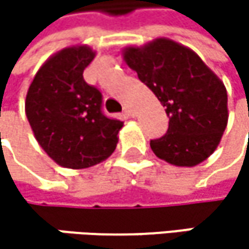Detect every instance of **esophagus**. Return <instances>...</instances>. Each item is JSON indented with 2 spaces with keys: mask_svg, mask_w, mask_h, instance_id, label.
<instances>
[{
  "mask_svg": "<svg viewBox=\"0 0 249 249\" xmlns=\"http://www.w3.org/2000/svg\"><path fill=\"white\" fill-rule=\"evenodd\" d=\"M124 114L126 117H134V109L126 105V107H124Z\"/></svg>",
  "mask_w": 249,
  "mask_h": 249,
  "instance_id": "34e87169",
  "label": "esophagus"
}]
</instances>
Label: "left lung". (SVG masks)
<instances>
[{
  "instance_id": "1",
  "label": "left lung",
  "mask_w": 249,
  "mask_h": 249,
  "mask_svg": "<svg viewBox=\"0 0 249 249\" xmlns=\"http://www.w3.org/2000/svg\"><path fill=\"white\" fill-rule=\"evenodd\" d=\"M123 54L166 107L169 128L161 138L150 141L154 154L178 167L205 161L219 145L228 124L224 82L193 50L164 37L125 47Z\"/></svg>"
}]
</instances>
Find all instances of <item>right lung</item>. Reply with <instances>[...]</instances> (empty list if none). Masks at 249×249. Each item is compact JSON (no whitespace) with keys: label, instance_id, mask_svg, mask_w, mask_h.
I'll return each mask as SVG.
<instances>
[{"label":"right lung","instance_id":"1","mask_svg":"<svg viewBox=\"0 0 249 249\" xmlns=\"http://www.w3.org/2000/svg\"><path fill=\"white\" fill-rule=\"evenodd\" d=\"M93 57L88 46L57 52L38 69L25 96L37 142L62 167L86 169L108 159L124 125L104 115L102 93L83 79Z\"/></svg>","mask_w":249,"mask_h":249}]
</instances>
